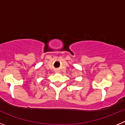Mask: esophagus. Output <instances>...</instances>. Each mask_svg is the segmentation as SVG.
Here are the masks:
<instances>
[{
  "label": "esophagus",
  "instance_id": "obj_1",
  "mask_svg": "<svg viewBox=\"0 0 125 125\" xmlns=\"http://www.w3.org/2000/svg\"><path fill=\"white\" fill-rule=\"evenodd\" d=\"M56 72H57V71H56Z\"/></svg>",
  "mask_w": 125,
  "mask_h": 125
}]
</instances>
